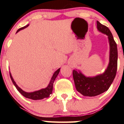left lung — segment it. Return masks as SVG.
Segmentation results:
<instances>
[{"mask_svg":"<svg viewBox=\"0 0 124 124\" xmlns=\"http://www.w3.org/2000/svg\"><path fill=\"white\" fill-rule=\"evenodd\" d=\"M97 30L107 36L109 43V62L105 71L96 76H86L79 70L73 71L76 90L84 96L94 97L108 90L113 82L117 68V47L108 27L97 21Z\"/></svg>","mask_w":124,"mask_h":124,"instance_id":"left-lung-1","label":"left lung"}]
</instances>
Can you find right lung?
Listing matches in <instances>:
<instances>
[{
	"label": "right lung",
	"instance_id": "obj_1",
	"mask_svg": "<svg viewBox=\"0 0 124 124\" xmlns=\"http://www.w3.org/2000/svg\"><path fill=\"white\" fill-rule=\"evenodd\" d=\"M28 25H27L25 27H22V28H20L18 30L16 33H18V31L22 30L24 29V28H27V27H28ZM60 68H59L58 70H57L54 73L53 75L52 78H51V80H50V83H49L48 85L46 87L43 89H41L40 90L38 91H35L34 92H30V93H28V92H25L23 90H22L19 86L16 84L15 81H14V79H13L12 76L10 72V76L11 80L12 81L13 84H14V86H15V87L17 88V90L19 91V93L21 94L22 95L24 96L26 98H28V99H32V100H41V99H44V98H47L50 96V95L52 93L53 91V83H54V80L56 78L57 76L58 75L59 73H60Z\"/></svg>",
	"mask_w": 124,
	"mask_h": 124
}]
</instances>
